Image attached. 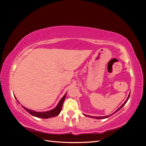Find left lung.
<instances>
[{
  "instance_id": "obj_1",
  "label": "left lung",
  "mask_w": 146,
  "mask_h": 146,
  "mask_svg": "<svg viewBox=\"0 0 146 146\" xmlns=\"http://www.w3.org/2000/svg\"><path fill=\"white\" fill-rule=\"evenodd\" d=\"M130 94H131V92H130ZM129 97H130V94L129 95V96H128V97H127V100L125 101V102L124 103H123L122 105H121V106L118 108V109L115 111L114 113H113V114H114L115 113H116L117 111H119L120 109H121V108H122L123 106H124V105H125V104L127 103V102L128 101V100H129ZM113 114H111V115H113ZM111 115H107V116H104V117H92V116H90V115H86V117H91V118H94V119H106V118H107V117H110V116H111Z\"/></svg>"
}]
</instances>
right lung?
Wrapping results in <instances>:
<instances>
[{
  "instance_id": "right-lung-1",
  "label": "right lung",
  "mask_w": 146,
  "mask_h": 146,
  "mask_svg": "<svg viewBox=\"0 0 146 146\" xmlns=\"http://www.w3.org/2000/svg\"><path fill=\"white\" fill-rule=\"evenodd\" d=\"M66 94H65V95L63 96V97H62V98L60 100V102H59V103L57 105V106L54 109L49 110V111L39 112V111H33L31 110H29V109H28V108H25L24 106H23V105H22V107H23L24 109H25L27 111V112H29L31 115H32L36 117L42 118V119H48V118L54 117L58 115L59 113H60L62 107H63V104L64 102V98H65V97H66ZM15 99H16V98H15Z\"/></svg>"
}]
</instances>
